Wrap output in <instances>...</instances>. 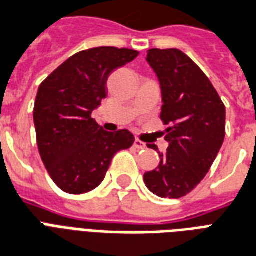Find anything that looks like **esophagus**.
I'll return each mask as SVG.
<instances>
[{"mask_svg":"<svg viewBox=\"0 0 256 256\" xmlns=\"http://www.w3.org/2000/svg\"><path fill=\"white\" fill-rule=\"evenodd\" d=\"M134 147H135V148H138V150H144V148H146V147H147V146H146V143H143L142 140L135 139V143H134Z\"/></svg>","mask_w":256,"mask_h":256,"instance_id":"esophagus-1","label":"esophagus"}]
</instances>
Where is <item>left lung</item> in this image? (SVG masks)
<instances>
[{
  "instance_id": "obj_1",
  "label": "left lung",
  "mask_w": 256,
  "mask_h": 256,
  "mask_svg": "<svg viewBox=\"0 0 256 256\" xmlns=\"http://www.w3.org/2000/svg\"><path fill=\"white\" fill-rule=\"evenodd\" d=\"M147 62L162 92L160 118L168 148L144 174L150 192L162 198H180L198 185L214 162L226 136V106L208 76L180 50L147 51Z\"/></svg>"
}]
</instances>
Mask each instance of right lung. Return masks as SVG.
<instances>
[{
    "instance_id": "add662e5",
    "label": "right lung",
    "mask_w": 256,
    "mask_h": 256,
    "mask_svg": "<svg viewBox=\"0 0 256 256\" xmlns=\"http://www.w3.org/2000/svg\"><path fill=\"white\" fill-rule=\"evenodd\" d=\"M138 55L128 48L84 50L39 86L34 109L38 147L48 174L63 192L84 194L96 189L113 156L135 142L128 130H104L92 112L106 98L110 72Z\"/></svg>"
}]
</instances>
